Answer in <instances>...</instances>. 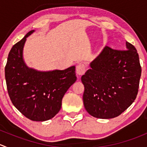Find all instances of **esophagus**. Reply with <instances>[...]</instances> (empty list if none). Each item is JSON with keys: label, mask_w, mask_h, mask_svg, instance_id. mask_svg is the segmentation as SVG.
Instances as JSON below:
<instances>
[{"label": "esophagus", "mask_w": 147, "mask_h": 147, "mask_svg": "<svg viewBox=\"0 0 147 147\" xmlns=\"http://www.w3.org/2000/svg\"><path fill=\"white\" fill-rule=\"evenodd\" d=\"M85 70H86V67H85V65L82 63H80L79 65H77L76 67V74L78 75H82L85 74Z\"/></svg>", "instance_id": "34e87169"}]
</instances>
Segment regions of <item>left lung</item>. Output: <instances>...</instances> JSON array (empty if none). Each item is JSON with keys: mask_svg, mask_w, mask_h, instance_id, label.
Masks as SVG:
<instances>
[{"mask_svg": "<svg viewBox=\"0 0 147 147\" xmlns=\"http://www.w3.org/2000/svg\"><path fill=\"white\" fill-rule=\"evenodd\" d=\"M126 45V50L105 47L81 78L84 106L93 117H117L136 99L142 67L136 48Z\"/></svg>", "mask_w": 147, "mask_h": 147, "instance_id": "1", "label": "left lung"}]
</instances>
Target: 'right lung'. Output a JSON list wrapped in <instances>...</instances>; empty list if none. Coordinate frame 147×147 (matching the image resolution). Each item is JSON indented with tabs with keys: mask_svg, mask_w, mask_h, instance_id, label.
Returning a JSON list of instances; mask_svg holds the SVG:
<instances>
[{
	"mask_svg": "<svg viewBox=\"0 0 147 147\" xmlns=\"http://www.w3.org/2000/svg\"><path fill=\"white\" fill-rule=\"evenodd\" d=\"M34 31L27 33L11 48L5 77L14 106L30 120L45 121L59 111L64 95L77 78L75 66L49 72H40L26 66L23 59V48L26 38Z\"/></svg>",
	"mask_w": 147,
	"mask_h": 147,
	"instance_id": "1",
	"label": "right lung"
}]
</instances>
